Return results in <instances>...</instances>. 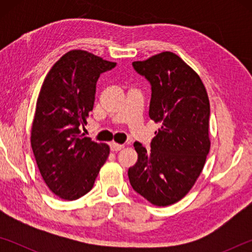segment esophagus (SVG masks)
Wrapping results in <instances>:
<instances>
[{
	"label": "esophagus",
	"instance_id": "34e87169",
	"mask_svg": "<svg viewBox=\"0 0 252 252\" xmlns=\"http://www.w3.org/2000/svg\"><path fill=\"white\" fill-rule=\"evenodd\" d=\"M110 148H111V150L112 151H120V150H122L123 148H125V146H123V144H119V143H116V142H112L110 144Z\"/></svg>",
	"mask_w": 252,
	"mask_h": 252
}]
</instances>
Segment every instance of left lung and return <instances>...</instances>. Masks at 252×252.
Returning <instances> with one entry per match:
<instances>
[{
	"instance_id": "8db88e82",
	"label": "left lung",
	"mask_w": 252,
	"mask_h": 252,
	"mask_svg": "<svg viewBox=\"0 0 252 252\" xmlns=\"http://www.w3.org/2000/svg\"><path fill=\"white\" fill-rule=\"evenodd\" d=\"M151 85L149 117L161 126L147 150L134 142L132 188L155 206L178 202L201 173L210 150V103L200 76L172 52L132 63Z\"/></svg>"
}]
</instances>
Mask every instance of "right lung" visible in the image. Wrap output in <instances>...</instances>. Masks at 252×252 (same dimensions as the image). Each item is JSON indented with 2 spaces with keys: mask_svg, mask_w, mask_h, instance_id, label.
<instances>
[{
  "mask_svg": "<svg viewBox=\"0 0 252 252\" xmlns=\"http://www.w3.org/2000/svg\"><path fill=\"white\" fill-rule=\"evenodd\" d=\"M110 62L82 50L65 53L46 74L36 102L31 146L46 186L64 200L92 189L110 153L105 143L81 133L93 110L100 74Z\"/></svg>",
  "mask_w": 252,
  "mask_h": 252,
  "instance_id": "obj_1",
  "label": "right lung"
}]
</instances>
